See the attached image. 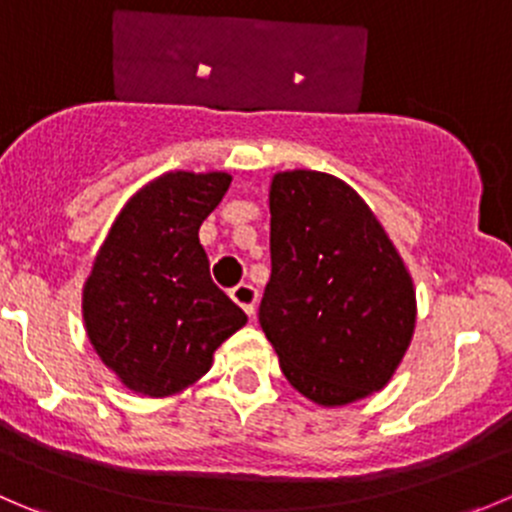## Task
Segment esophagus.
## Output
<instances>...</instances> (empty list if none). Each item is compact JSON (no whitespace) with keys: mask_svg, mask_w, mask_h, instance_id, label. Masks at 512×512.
I'll return each instance as SVG.
<instances>
[{"mask_svg":"<svg viewBox=\"0 0 512 512\" xmlns=\"http://www.w3.org/2000/svg\"><path fill=\"white\" fill-rule=\"evenodd\" d=\"M230 297L237 302V305L242 307V310L247 312V315H255V302H257V290L252 285H247V282H240L237 287H232L230 290Z\"/></svg>","mask_w":512,"mask_h":512,"instance_id":"1","label":"esophagus"}]
</instances>
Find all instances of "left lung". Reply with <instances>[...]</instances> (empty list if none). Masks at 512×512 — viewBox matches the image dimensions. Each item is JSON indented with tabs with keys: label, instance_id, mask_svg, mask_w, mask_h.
<instances>
[{
	"label": "left lung",
	"instance_id": "8db88e82",
	"mask_svg": "<svg viewBox=\"0 0 512 512\" xmlns=\"http://www.w3.org/2000/svg\"><path fill=\"white\" fill-rule=\"evenodd\" d=\"M270 257L260 325L292 388L325 408L385 388L413 340L418 305L365 200L325 172H277Z\"/></svg>",
	"mask_w": 512,
	"mask_h": 512
}]
</instances>
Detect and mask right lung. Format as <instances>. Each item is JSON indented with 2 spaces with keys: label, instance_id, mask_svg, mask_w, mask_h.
<instances>
[{
  "label": "right lung",
  "instance_id": "right-lung-1",
  "mask_svg": "<svg viewBox=\"0 0 512 512\" xmlns=\"http://www.w3.org/2000/svg\"><path fill=\"white\" fill-rule=\"evenodd\" d=\"M227 172H165L127 200L82 290L84 330L124 388L167 398L212 367L247 315L212 282L200 225Z\"/></svg>",
  "mask_w": 512,
  "mask_h": 512
}]
</instances>
